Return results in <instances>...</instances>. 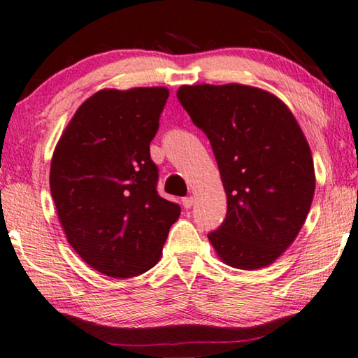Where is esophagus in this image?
Wrapping results in <instances>:
<instances>
[{
    "mask_svg": "<svg viewBox=\"0 0 358 358\" xmlns=\"http://www.w3.org/2000/svg\"><path fill=\"white\" fill-rule=\"evenodd\" d=\"M182 205L184 208H192V205H194V196H185V199L182 200Z\"/></svg>",
    "mask_w": 358,
    "mask_h": 358,
    "instance_id": "obj_1",
    "label": "esophagus"
}]
</instances>
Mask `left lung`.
<instances>
[{
  "mask_svg": "<svg viewBox=\"0 0 358 358\" xmlns=\"http://www.w3.org/2000/svg\"><path fill=\"white\" fill-rule=\"evenodd\" d=\"M178 98L208 137L227 196L208 234L226 265H271L302 229L315 195L308 142L276 95L242 84L182 85Z\"/></svg>",
  "mask_w": 358,
  "mask_h": 358,
  "instance_id": "1",
  "label": "left lung"
}]
</instances>
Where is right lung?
Instances as JSON below:
<instances>
[{
    "instance_id": "1",
    "label": "right lung",
    "mask_w": 358,
    "mask_h": 358,
    "mask_svg": "<svg viewBox=\"0 0 358 358\" xmlns=\"http://www.w3.org/2000/svg\"><path fill=\"white\" fill-rule=\"evenodd\" d=\"M166 87L105 89L82 103L56 145L50 189L67 242L87 265L132 278L159 262L180 206L158 195L150 158Z\"/></svg>"
}]
</instances>
